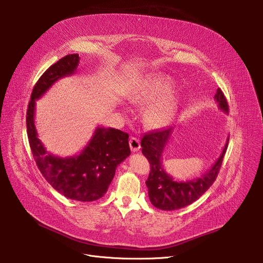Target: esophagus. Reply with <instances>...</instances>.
<instances>
[{"instance_id":"34e87169","label":"esophagus","mask_w":263,"mask_h":263,"mask_svg":"<svg viewBox=\"0 0 263 263\" xmlns=\"http://www.w3.org/2000/svg\"><path fill=\"white\" fill-rule=\"evenodd\" d=\"M129 145H130L132 153H136V151H139L140 148H141L140 140L136 139V137H131L130 141H129Z\"/></svg>"}]
</instances>
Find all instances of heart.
<instances>
[{
	"instance_id": "obj_1",
	"label": "heart",
	"mask_w": 263,
	"mask_h": 263,
	"mask_svg": "<svg viewBox=\"0 0 263 263\" xmlns=\"http://www.w3.org/2000/svg\"><path fill=\"white\" fill-rule=\"evenodd\" d=\"M176 81L168 74L151 73L141 80L130 92L132 102L151 104L145 114V122L150 127H161L172 117L178 104L179 95Z\"/></svg>"
}]
</instances>
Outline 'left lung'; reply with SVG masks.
Masks as SVG:
<instances>
[{
	"mask_svg": "<svg viewBox=\"0 0 263 263\" xmlns=\"http://www.w3.org/2000/svg\"><path fill=\"white\" fill-rule=\"evenodd\" d=\"M214 99L219 109L227 113L229 109L228 103L223 91L219 88H217ZM174 127L171 126L146 133L141 142V146L143 147L142 153L150 163V174L146 181L149 199L156 208L165 211L184 208L196 201L213 184L222 166L229 141L227 139L222 154L204 175L193 180L176 181L171 175L165 172L162 163V154L171 139Z\"/></svg>",
	"mask_w": 263,
	"mask_h": 263,
	"instance_id": "left-lung-1",
	"label": "left lung"
}]
</instances>
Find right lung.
<instances>
[{
    "label": "right lung",
    "mask_w": 263,
    "mask_h": 263,
    "mask_svg": "<svg viewBox=\"0 0 263 263\" xmlns=\"http://www.w3.org/2000/svg\"><path fill=\"white\" fill-rule=\"evenodd\" d=\"M79 54H69L49 67L32 91L26 113L27 137L37 166L46 180L62 195L79 201H93L104 196L118 165L130 156L129 134L113 128L98 127L79 155L60 158L47 153L35 127V104L55 82L72 76Z\"/></svg>",
    "instance_id": "1"
}]
</instances>
